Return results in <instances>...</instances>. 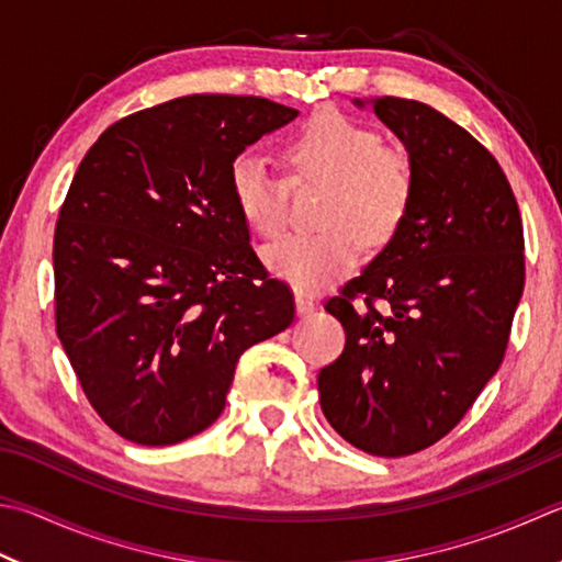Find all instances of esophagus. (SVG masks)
Listing matches in <instances>:
<instances>
[{
	"label": "esophagus",
	"mask_w": 562,
	"mask_h": 562,
	"mask_svg": "<svg viewBox=\"0 0 562 562\" xmlns=\"http://www.w3.org/2000/svg\"><path fill=\"white\" fill-rule=\"evenodd\" d=\"M295 311H299V315H311L315 311V301L305 293H295Z\"/></svg>",
	"instance_id": "obj_1"
}]
</instances>
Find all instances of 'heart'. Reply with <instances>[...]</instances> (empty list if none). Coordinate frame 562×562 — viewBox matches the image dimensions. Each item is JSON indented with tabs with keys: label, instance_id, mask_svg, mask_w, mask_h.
Segmentation results:
<instances>
[{
	"label": "heart",
	"instance_id": "b5f03b06",
	"mask_svg": "<svg viewBox=\"0 0 562 562\" xmlns=\"http://www.w3.org/2000/svg\"><path fill=\"white\" fill-rule=\"evenodd\" d=\"M289 181L327 186L321 232L289 235L263 249V261L295 291H317L342 279L362 257V241L386 245L404 227L416 193L408 151L381 144L372 126L325 110L308 116L279 144ZM237 213L259 237H277L289 215V188L257 156L229 166Z\"/></svg>",
	"mask_w": 562,
	"mask_h": 562
}]
</instances>
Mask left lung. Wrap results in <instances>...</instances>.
<instances>
[{"instance_id": "obj_1", "label": "left lung", "mask_w": 562, "mask_h": 562, "mask_svg": "<svg viewBox=\"0 0 562 562\" xmlns=\"http://www.w3.org/2000/svg\"><path fill=\"white\" fill-rule=\"evenodd\" d=\"M372 108L404 142L416 193L404 227L325 303L347 340L317 391L347 442L404 458L446 438L499 369L524 293V225L502 166L460 124L389 94Z\"/></svg>"}]
</instances>
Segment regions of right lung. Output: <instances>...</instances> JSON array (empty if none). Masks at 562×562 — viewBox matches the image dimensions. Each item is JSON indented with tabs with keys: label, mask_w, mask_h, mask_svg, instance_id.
Returning <instances> with one entry per match:
<instances>
[{
	"label": "right lung",
	"mask_w": 562,
	"mask_h": 562,
	"mask_svg": "<svg viewBox=\"0 0 562 562\" xmlns=\"http://www.w3.org/2000/svg\"><path fill=\"white\" fill-rule=\"evenodd\" d=\"M299 110L188 94L104 130L53 237L56 330L85 396L136 446L213 426L245 349L293 323L249 245L229 166Z\"/></svg>",
	"instance_id": "right-lung-1"
}]
</instances>
